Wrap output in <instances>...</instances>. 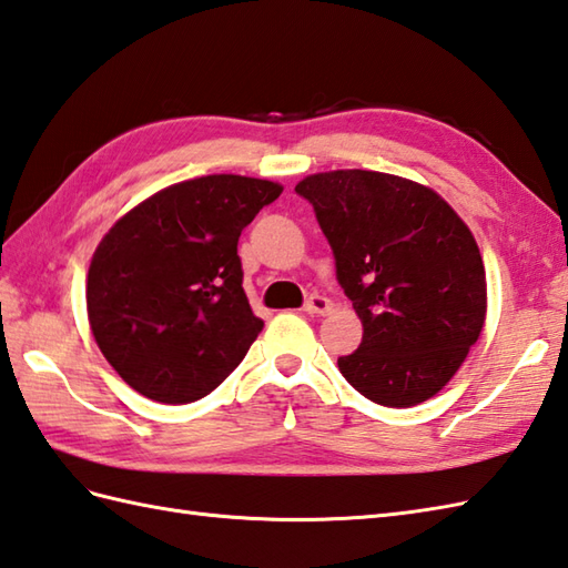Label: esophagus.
Returning <instances> with one entry per match:
<instances>
[{
    "mask_svg": "<svg viewBox=\"0 0 568 568\" xmlns=\"http://www.w3.org/2000/svg\"><path fill=\"white\" fill-rule=\"evenodd\" d=\"M305 312H307V314H316V316L332 312V300L324 297V295H312V297L305 302Z\"/></svg>",
    "mask_w": 568,
    "mask_h": 568,
    "instance_id": "34e87169",
    "label": "esophagus"
}]
</instances>
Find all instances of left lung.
Masks as SVG:
<instances>
[{
    "label": "left lung",
    "instance_id": "left-lung-1",
    "mask_svg": "<svg viewBox=\"0 0 568 568\" xmlns=\"http://www.w3.org/2000/svg\"><path fill=\"white\" fill-rule=\"evenodd\" d=\"M336 258V281L363 322L338 371L382 406L430 399L465 363L486 320V273L467 224L402 176L338 169L295 186Z\"/></svg>",
    "mask_w": 568,
    "mask_h": 568
}]
</instances>
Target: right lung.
Segmentation results:
<instances>
[{
	"mask_svg": "<svg viewBox=\"0 0 568 568\" xmlns=\"http://www.w3.org/2000/svg\"><path fill=\"white\" fill-rule=\"evenodd\" d=\"M281 183L213 174L174 183L118 220L87 275L91 334L130 387L189 404L220 387L263 322L236 242Z\"/></svg>",
	"mask_w": 568,
	"mask_h": 568,
	"instance_id": "right-lung-1",
	"label": "right lung"
}]
</instances>
